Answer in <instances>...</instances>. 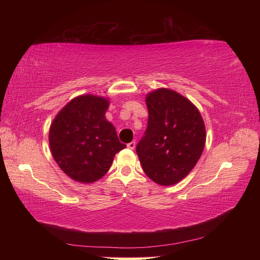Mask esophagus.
<instances>
[{
    "instance_id": "1",
    "label": "esophagus",
    "mask_w": 260,
    "mask_h": 260,
    "mask_svg": "<svg viewBox=\"0 0 260 260\" xmlns=\"http://www.w3.org/2000/svg\"><path fill=\"white\" fill-rule=\"evenodd\" d=\"M135 146H136V143H135L134 141H133V142H131V143H128V144H127V147H128L129 150H134Z\"/></svg>"
}]
</instances>
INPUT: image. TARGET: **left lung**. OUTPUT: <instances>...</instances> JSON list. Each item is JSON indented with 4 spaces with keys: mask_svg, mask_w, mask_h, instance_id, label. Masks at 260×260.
Here are the masks:
<instances>
[{
    "mask_svg": "<svg viewBox=\"0 0 260 260\" xmlns=\"http://www.w3.org/2000/svg\"><path fill=\"white\" fill-rule=\"evenodd\" d=\"M145 136L136 146L143 171L158 185L179 183L196 167L206 145V126L189 99L169 88L148 92Z\"/></svg>",
    "mask_w": 260,
    "mask_h": 260,
    "instance_id": "8db88e82",
    "label": "left lung"
}]
</instances>
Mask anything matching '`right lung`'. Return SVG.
I'll return each mask as SVG.
<instances>
[{
  "label": "right lung",
  "mask_w": 260,
  "mask_h": 260,
  "mask_svg": "<svg viewBox=\"0 0 260 260\" xmlns=\"http://www.w3.org/2000/svg\"><path fill=\"white\" fill-rule=\"evenodd\" d=\"M109 99L77 96L60 110L49 129V145L58 167L79 183H93L108 172L116 153L126 147L106 119Z\"/></svg>",
  "instance_id": "obj_1"
}]
</instances>
